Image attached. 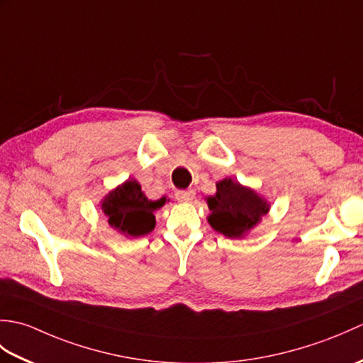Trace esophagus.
<instances>
[{
  "label": "esophagus",
  "instance_id": "obj_1",
  "mask_svg": "<svg viewBox=\"0 0 363 363\" xmlns=\"http://www.w3.org/2000/svg\"><path fill=\"white\" fill-rule=\"evenodd\" d=\"M195 191L194 190H177L176 191V199L181 203H189L194 199Z\"/></svg>",
  "mask_w": 363,
  "mask_h": 363
}]
</instances>
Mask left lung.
<instances>
[{"label":"left lung","instance_id":"1","mask_svg":"<svg viewBox=\"0 0 363 363\" xmlns=\"http://www.w3.org/2000/svg\"><path fill=\"white\" fill-rule=\"evenodd\" d=\"M206 203L211 211L207 217L211 228L233 240L248 235L269 212L267 198L233 177L218 181L217 191L206 196Z\"/></svg>","mask_w":363,"mask_h":363}]
</instances>
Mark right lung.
Segmentation results:
<instances>
[{
    "mask_svg": "<svg viewBox=\"0 0 363 363\" xmlns=\"http://www.w3.org/2000/svg\"><path fill=\"white\" fill-rule=\"evenodd\" d=\"M165 196H162L157 201H151L146 198L140 184L133 177V179H126L120 186L112 189L101 199L99 209L112 229L129 238L150 234L156 226L154 213L162 206H165Z\"/></svg>",
    "mask_w": 363,
    "mask_h": 363,
    "instance_id": "right-lung-1",
    "label": "right lung"
}]
</instances>
